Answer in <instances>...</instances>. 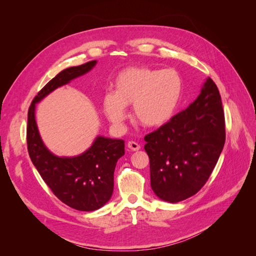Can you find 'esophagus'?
Segmentation results:
<instances>
[{
	"label": "esophagus",
	"mask_w": 256,
	"mask_h": 256,
	"mask_svg": "<svg viewBox=\"0 0 256 256\" xmlns=\"http://www.w3.org/2000/svg\"><path fill=\"white\" fill-rule=\"evenodd\" d=\"M128 148L129 150H134V152H136V150H138L141 148V146L138 145V143H136V142H134V141H130V142H128Z\"/></svg>",
	"instance_id": "1"
}]
</instances>
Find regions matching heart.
<instances>
[{
	"instance_id": "heart-1",
	"label": "heart",
	"mask_w": 256,
	"mask_h": 256,
	"mask_svg": "<svg viewBox=\"0 0 256 256\" xmlns=\"http://www.w3.org/2000/svg\"><path fill=\"white\" fill-rule=\"evenodd\" d=\"M182 81L174 69L128 68L116 76L113 92L104 96L102 109L113 125L122 126L126 106L132 104V116L146 128L164 125L177 110Z\"/></svg>"
}]
</instances>
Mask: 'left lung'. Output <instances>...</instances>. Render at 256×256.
<instances>
[{"instance_id": "8db88e82", "label": "left lung", "mask_w": 256, "mask_h": 256, "mask_svg": "<svg viewBox=\"0 0 256 256\" xmlns=\"http://www.w3.org/2000/svg\"><path fill=\"white\" fill-rule=\"evenodd\" d=\"M144 140L154 194L168 203L194 196L210 176L226 142L221 96L214 82L207 78L187 109Z\"/></svg>"}]
</instances>
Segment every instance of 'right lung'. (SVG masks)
<instances>
[{"mask_svg": "<svg viewBox=\"0 0 256 256\" xmlns=\"http://www.w3.org/2000/svg\"><path fill=\"white\" fill-rule=\"evenodd\" d=\"M97 64L90 60L64 69L44 85L28 114V150L44 182L62 202L81 212H92L109 202L114 188L116 162L125 154L120 138L97 136L88 148L72 157L54 154L44 145L35 118L36 104L50 92L88 74Z\"/></svg>", "mask_w": 256, "mask_h": 256, "instance_id": "right-lung-1", "label": "right lung"}]
</instances>
